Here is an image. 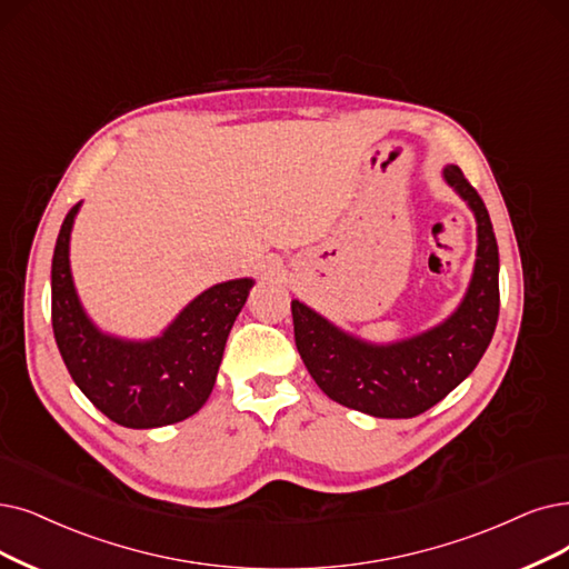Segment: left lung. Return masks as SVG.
Masks as SVG:
<instances>
[{"mask_svg":"<svg viewBox=\"0 0 569 569\" xmlns=\"http://www.w3.org/2000/svg\"><path fill=\"white\" fill-rule=\"evenodd\" d=\"M443 177L476 214L479 249L467 297L441 327L395 346H369L291 301L293 340L306 369L340 406L376 418H416L456 390L490 346L499 315V254L490 214L458 166H448Z\"/></svg>","mask_w":569,"mask_h":569,"instance_id":"obj_1","label":"left lung"}]
</instances>
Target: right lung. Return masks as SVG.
I'll list each match as a JSON object with an SVG mask.
<instances>
[{
  "instance_id": "right-lung-1",
  "label": "right lung",
  "mask_w": 569,
  "mask_h": 569,
  "mask_svg": "<svg viewBox=\"0 0 569 569\" xmlns=\"http://www.w3.org/2000/svg\"><path fill=\"white\" fill-rule=\"evenodd\" d=\"M79 206L67 212L53 249L51 320L67 371L98 411L132 429L187 420L208 401L226 338L252 280L217 284L189 303L170 329L149 343L100 333L83 315L70 272V231Z\"/></svg>"
}]
</instances>
